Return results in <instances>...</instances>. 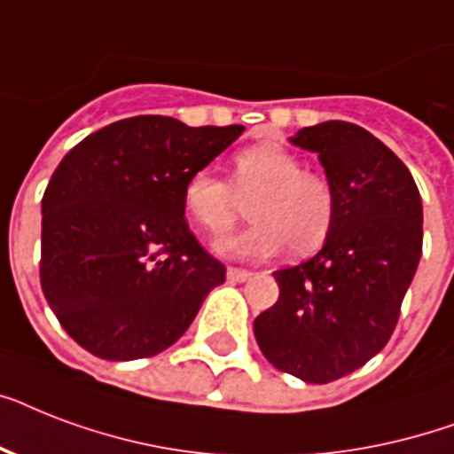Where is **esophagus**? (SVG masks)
Here are the masks:
<instances>
[{
	"mask_svg": "<svg viewBox=\"0 0 454 454\" xmlns=\"http://www.w3.org/2000/svg\"><path fill=\"white\" fill-rule=\"evenodd\" d=\"M226 276L231 283H245V280H249V276H252V273L245 269H228Z\"/></svg>",
	"mask_w": 454,
	"mask_h": 454,
	"instance_id": "esophagus-1",
	"label": "esophagus"
}]
</instances>
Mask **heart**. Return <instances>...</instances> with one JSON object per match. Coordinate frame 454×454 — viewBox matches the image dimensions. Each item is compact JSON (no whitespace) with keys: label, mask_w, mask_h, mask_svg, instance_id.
<instances>
[{"label":"heart","mask_w":454,"mask_h":454,"mask_svg":"<svg viewBox=\"0 0 454 454\" xmlns=\"http://www.w3.org/2000/svg\"><path fill=\"white\" fill-rule=\"evenodd\" d=\"M252 200L254 223L219 247L228 254L269 259L290 247L294 256L316 252L337 216L334 188L325 174L306 169L297 155L278 144H259L233 157L231 181L198 169L185 178L184 205L209 238L219 240Z\"/></svg>","instance_id":"heart-1"}]
</instances>
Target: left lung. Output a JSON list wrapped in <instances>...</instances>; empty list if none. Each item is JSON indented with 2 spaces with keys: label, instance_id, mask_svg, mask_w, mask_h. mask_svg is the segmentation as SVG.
<instances>
[{
  "label": "left lung",
  "instance_id": "1",
  "mask_svg": "<svg viewBox=\"0 0 454 454\" xmlns=\"http://www.w3.org/2000/svg\"><path fill=\"white\" fill-rule=\"evenodd\" d=\"M290 141L317 155L337 216L316 256L273 273L280 297L256 316L254 337L273 367L327 384L394 334L422 256V198L408 167L358 124L330 120Z\"/></svg>",
  "mask_w": 454,
  "mask_h": 454
}]
</instances>
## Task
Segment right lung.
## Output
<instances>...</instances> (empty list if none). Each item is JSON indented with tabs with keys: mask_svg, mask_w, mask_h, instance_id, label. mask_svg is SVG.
I'll return each instance as SVG.
<instances>
[{
	"mask_svg": "<svg viewBox=\"0 0 454 454\" xmlns=\"http://www.w3.org/2000/svg\"><path fill=\"white\" fill-rule=\"evenodd\" d=\"M242 131L138 115L60 160L42 198L39 280L82 348L106 360L157 356L226 280L185 223L184 184Z\"/></svg>",
	"mask_w": 454,
	"mask_h": 454,
	"instance_id": "1",
	"label": "right lung"
}]
</instances>
